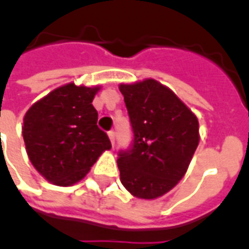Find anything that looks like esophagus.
I'll return each mask as SVG.
<instances>
[{"label": "esophagus", "instance_id": "esophagus-1", "mask_svg": "<svg viewBox=\"0 0 249 249\" xmlns=\"http://www.w3.org/2000/svg\"><path fill=\"white\" fill-rule=\"evenodd\" d=\"M109 139H110V142H112V145L114 146V141H116V132L114 130H110L108 133Z\"/></svg>", "mask_w": 249, "mask_h": 249}]
</instances>
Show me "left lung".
<instances>
[{
  "instance_id": "obj_1",
  "label": "left lung",
  "mask_w": 249,
  "mask_h": 249,
  "mask_svg": "<svg viewBox=\"0 0 249 249\" xmlns=\"http://www.w3.org/2000/svg\"><path fill=\"white\" fill-rule=\"evenodd\" d=\"M133 140L119 152L120 180L133 196L156 198L183 178L198 145L191 109L156 80L121 84Z\"/></svg>"
}]
</instances>
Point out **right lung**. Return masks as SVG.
<instances>
[{"label":"right lung","mask_w":249,"mask_h":249,"mask_svg":"<svg viewBox=\"0 0 249 249\" xmlns=\"http://www.w3.org/2000/svg\"><path fill=\"white\" fill-rule=\"evenodd\" d=\"M98 89L66 84L25 114L22 136L28 156L48 181L60 187L76 184L112 148L108 135L97 126L98 114L92 105Z\"/></svg>","instance_id":"add662e5"}]
</instances>
